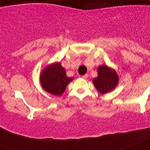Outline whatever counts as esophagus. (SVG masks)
I'll use <instances>...</instances> for the list:
<instances>
[{"mask_svg":"<svg viewBox=\"0 0 150 150\" xmlns=\"http://www.w3.org/2000/svg\"><path fill=\"white\" fill-rule=\"evenodd\" d=\"M88 74H86V75H82V76H81V78H82V79H88Z\"/></svg>","mask_w":150,"mask_h":150,"instance_id":"1","label":"esophagus"}]
</instances>
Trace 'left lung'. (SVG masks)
<instances>
[{"mask_svg": "<svg viewBox=\"0 0 150 150\" xmlns=\"http://www.w3.org/2000/svg\"><path fill=\"white\" fill-rule=\"evenodd\" d=\"M119 82V78L114 69L106 65L98 68V77L93 79V84L98 92L105 94L113 90Z\"/></svg>", "mask_w": 150, "mask_h": 150, "instance_id": "left-lung-1", "label": "left lung"}]
</instances>
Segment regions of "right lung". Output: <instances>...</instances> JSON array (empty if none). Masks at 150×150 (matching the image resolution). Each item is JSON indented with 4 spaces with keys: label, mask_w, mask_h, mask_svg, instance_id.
I'll return each instance as SVG.
<instances>
[{
    "label": "right lung",
    "mask_w": 150,
    "mask_h": 150,
    "mask_svg": "<svg viewBox=\"0 0 150 150\" xmlns=\"http://www.w3.org/2000/svg\"><path fill=\"white\" fill-rule=\"evenodd\" d=\"M72 78L67 77L65 70L60 63L51 64L41 74L40 81L46 92L54 96H61Z\"/></svg>",
    "instance_id": "add662e5"
}]
</instances>
